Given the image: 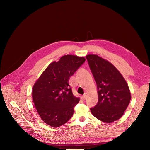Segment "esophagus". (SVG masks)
<instances>
[{"instance_id": "1", "label": "esophagus", "mask_w": 150, "mask_h": 150, "mask_svg": "<svg viewBox=\"0 0 150 150\" xmlns=\"http://www.w3.org/2000/svg\"><path fill=\"white\" fill-rule=\"evenodd\" d=\"M86 96H87V93H85L83 96H82V99L83 100H85L86 98Z\"/></svg>"}]
</instances>
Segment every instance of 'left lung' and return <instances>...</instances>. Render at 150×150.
I'll return each instance as SVG.
<instances>
[{
    "label": "left lung",
    "mask_w": 150,
    "mask_h": 150,
    "mask_svg": "<svg viewBox=\"0 0 150 150\" xmlns=\"http://www.w3.org/2000/svg\"><path fill=\"white\" fill-rule=\"evenodd\" d=\"M98 87V102L91 109L100 121L111 123L124 114L131 100V93L125 79L109 61L95 54L86 56Z\"/></svg>",
    "instance_id": "1"
}]
</instances>
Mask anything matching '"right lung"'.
I'll return each mask as SVG.
<instances>
[{
    "label": "right lung",
    "mask_w": 150,
    "mask_h": 150,
    "mask_svg": "<svg viewBox=\"0 0 150 150\" xmlns=\"http://www.w3.org/2000/svg\"><path fill=\"white\" fill-rule=\"evenodd\" d=\"M85 60L83 57L64 55L58 61L51 62L35 81L33 100L47 125L58 127L71 118L80 99L73 95L69 79Z\"/></svg>",
    "instance_id": "right-lung-1"
}]
</instances>
